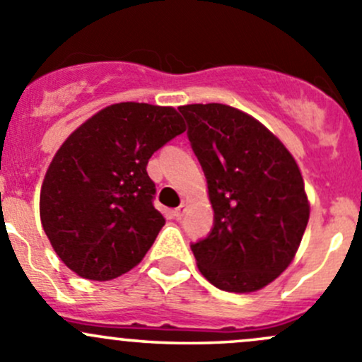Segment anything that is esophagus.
<instances>
[{"mask_svg": "<svg viewBox=\"0 0 362 362\" xmlns=\"http://www.w3.org/2000/svg\"><path fill=\"white\" fill-rule=\"evenodd\" d=\"M185 212H186L185 204H181V206L177 207V209H174V216H176V219H181L182 216H185Z\"/></svg>", "mask_w": 362, "mask_h": 362, "instance_id": "esophagus-1", "label": "esophagus"}]
</instances>
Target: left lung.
<instances>
[{
  "label": "left lung",
  "mask_w": 362,
  "mask_h": 362,
  "mask_svg": "<svg viewBox=\"0 0 362 362\" xmlns=\"http://www.w3.org/2000/svg\"><path fill=\"white\" fill-rule=\"evenodd\" d=\"M207 180L214 223L192 244L199 270L218 289L258 291L298 251L310 206L303 177L284 144L226 104L177 107Z\"/></svg>",
  "instance_id": "obj_1"
}]
</instances>
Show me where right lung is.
<instances>
[{
	"label": "right lung",
	"mask_w": 362,
	"mask_h": 362,
	"mask_svg": "<svg viewBox=\"0 0 362 362\" xmlns=\"http://www.w3.org/2000/svg\"><path fill=\"white\" fill-rule=\"evenodd\" d=\"M186 130L174 107L120 103L78 127L52 160L40 216L74 274L111 281L136 267L165 225L148 160Z\"/></svg>",
	"instance_id": "1"
}]
</instances>
